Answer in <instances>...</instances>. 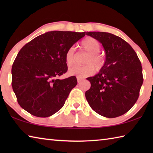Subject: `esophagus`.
Listing matches in <instances>:
<instances>
[{
  "mask_svg": "<svg viewBox=\"0 0 153 153\" xmlns=\"http://www.w3.org/2000/svg\"><path fill=\"white\" fill-rule=\"evenodd\" d=\"M82 78H81V77H77V82H78V83H79L80 82H81L82 81Z\"/></svg>",
  "mask_w": 153,
  "mask_h": 153,
  "instance_id": "1",
  "label": "esophagus"
}]
</instances>
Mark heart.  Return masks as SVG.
<instances>
[{
  "label": "heart",
  "instance_id": "heart-1",
  "mask_svg": "<svg viewBox=\"0 0 153 153\" xmlns=\"http://www.w3.org/2000/svg\"><path fill=\"white\" fill-rule=\"evenodd\" d=\"M81 47L83 50L88 53V56L84 60V66H74L69 68L68 74L70 76H75L79 77H85L91 76L94 72V68L100 70L105 65V58L99 53L100 44L97 40L92 37H87L81 42ZM65 60L67 65L70 66L74 63L75 48L71 46L67 49Z\"/></svg>",
  "mask_w": 153,
  "mask_h": 153
}]
</instances>
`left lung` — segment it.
I'll list each match as a JSON object with an SVG mask.
<instances>
[{
	"instance_id": "left-lung-1",
	"label": "left lung",
	"mask_w": 153,
	"mask_h": 153,
	"mask_svg": "<svg viewBox=\"0 0 153 153\" xmlns=\"http://www.w3.org/2000/svg\"><path fill=\"white\" fill-rule=\"evenodd\" d=\"M102 44L105 62L99 73L87 79L91 84L85 93L93 110L103 117H117L135 104L143 83L142 67L136 52L122 38L113 33L87 32Z\"/></svg>"
}]
</instances>
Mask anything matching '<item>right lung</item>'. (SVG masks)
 <instances>
[{
    "label": "right lung",
    "mask_w": 153,
    "mask_h": 153,
    "mask_svg": "<svg viewBox=\"0 0 153 153\" xmlns=\"http://www.w3.org/2000/svg\"><path fill=\"white\" fill-rule=\"evenodd\" d=\"M86 32L51 31L33 38L17 54L11 69L12 87L19 105L38 117L53 115L63 107L77 84L76 77H59L67 71V49Z\"/></svg>",
    "instance_id": "1"
}]
</instances>
